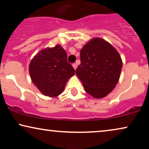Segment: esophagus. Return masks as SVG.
Instances as JSON below:
<instances>
[{
  "label": "esophagus",
  "instance_id": "34e87169",
  "mask_svg": "<svg viewBox=\"0 0 149 149\" xmlns=\"http://www.w3.org/2000/svg\"><path fill=\"white\" fill-rule=\"evenodd\" d=\"M73 68H74V70H76L77 69V64L76 63H73Z\"/></svg>",
  "mask_w": 149,
  "mask_h": 149
}]
</instances>
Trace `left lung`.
<instances>
[{
    "mask_svg": "<svg viewBox=\"0 0 149 149\" xmlns=\"http://www.w3.org/2000/svg\"><path fill=\"white\" fill-rule=\"evenodd\" d=\"M80 61L75 72L86 92L101 98L112 92L123 67L116 49L102 39L94 38L81 49Z\"/></svg>",
    "mask_w": 149,
    "mask_h": 149,
    "instance_id": "8db88e82",
    "label": "left lung"
}]
</instances>
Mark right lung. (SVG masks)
I'll return each mask as SVG.
<instances>
[{"instance_id":"obj_1","label":"right lung","mask_w":149,"mask_h":149,"mask_svg":"<svg viewBox=\"0 0 149 149\" xmlns=\"http://www.w3.org/2000/svg\"><path fill=\"white\" fill-rule=\"evenodd\" d=\"M32 81L45 96L55 97L63 91L75 70L67 60V53L59 45L41 50L29 65Z\"/></svg>"}]
</instances>
